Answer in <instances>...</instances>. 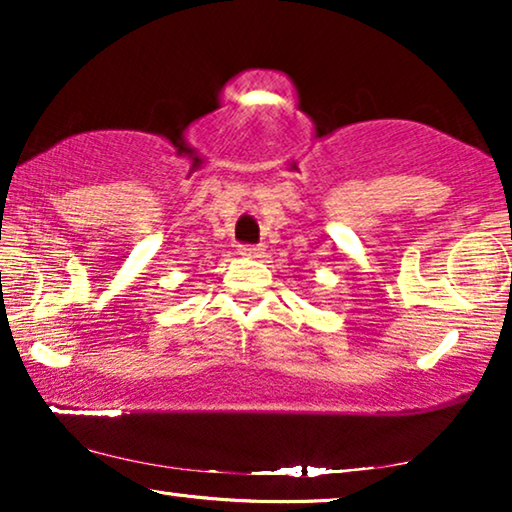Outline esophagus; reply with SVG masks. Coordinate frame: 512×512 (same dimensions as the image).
Returning <instances> with one entry per match:
<instances>
[{"label": "esophagus", "mask_w": 512, "mask_h": 512, "mask_svg": "<svg viewBox=\"0 0 512 512\" xmlns=\"http://www.w3.org/2000/svg\"><path fill=\"white\" fill-rule=\"evenodd\" d=\"M240 254L244 256V258H263V254H265V249L263 247H251V244H242L240 247Z\"/></svg>", "instance_id": "1"}]
</instances>
